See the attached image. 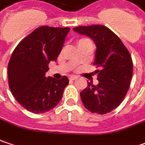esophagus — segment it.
Masks as SVG:
<instances>
[{"instance_id":"obj_1","label":"esophagus","mask_w":145,"mask_h":145,"mask_svg":"<svg viewBox=\"0 0 145 145\" xmlns=\"http://www.w3.org/2000/svg\"><path fill=\"white\" fill-rule=\"evenodd\" d=\"M76 76L75 75H71L70 77H69V79H70V80H76Z\"/></svg>"}]
</instances>
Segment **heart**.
Returning <instances> with one entry per match:
<instances>
[{"label": "heart", "instance_id": "heart-1", "mask_svg": "<svg viewBox=\"0 0 145 145\" xmlns=\"http://www.w3.org/2000/svg\"><path fill=\"white\" fill-rule=\"evenodd\" d=\"M87 41H89V39H80L79 40V42H78V43H81V42H87Z\"/></svg>", "mask_w": 145, "mask_h": 145}]
</instances>
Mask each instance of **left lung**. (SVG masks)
I'll return each mask as SVG.
<instances>
[{"label":"left lung","instance_id":"obj_1","mask_svg":"<svg viewBox=\"0 0 145 145\" xmlns=\"http://www.w3.org/2000/svg\"><path fill=\"white\" fill-rule=\"evenodd\" d=\"M73 30L96 44L93 65L100 67L97 85L88 83L80 92L84 106L92 113L106 114L121 104L130 88L133 63L129 51L115 33L103 25L80 26Z\"/></svg>","mask_w":145,"mask_h":145}]
</instances>
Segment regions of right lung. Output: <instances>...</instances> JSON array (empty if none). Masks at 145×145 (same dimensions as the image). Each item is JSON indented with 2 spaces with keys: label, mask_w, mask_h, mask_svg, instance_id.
Masks as SVG:
<instances>
[{
  "label": "right lung",
  "mask_w": 145,
  "mask_h": 145,
  "mask_svg": "<svg viewBox=\"0 0 145 145\" xmlns=\"http://www.w3.org/2000/svg\"><path fill=\"white\" fill-rule=\"evenodd\" d=\"M70 30L39 27L14 50L8 64L9 87L17 102L31 112H47L62 98L68 78L56 80L45 74L49 62L56 61Z\"/></svg>",
  "instance_id": "add662e5"
}]
</instances>
